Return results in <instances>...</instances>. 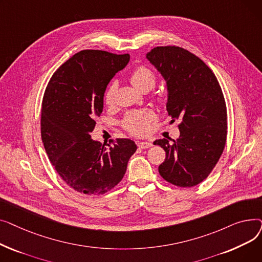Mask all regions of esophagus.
Wrapping results in <instances>:
<instances>
[{"mask_svg": "<svg viewBox=\"0 0 262 262\" xmlns=\"http://www.w3.org/2000/svg\"><path fill=\"white\" fill-rule=\"evenodd\" d=\"M153 145V143L152 142H149V141H142V142H139L138 143V146L140 147V148H148V147H150Z\"/></svg>", "mask_w": 262, "mask_h": 262, "instance_id": "1", "label": "esophagus"}]
</instances>
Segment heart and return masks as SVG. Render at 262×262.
<instances>
[{
  "instance_id": "heart-1",
  "label": "heart",
  "mask_w": 262,
  "mask_h": 262,
  "mask_svg": "<svg viewBox=\"0 0 262 262\" xmlns=\"http://www.w3.org/2000/svg\"><path fill=\"white\" fill-rule=\"evenodd\" d=\"M129 79L132 84L141 91H149L156 84V75L146 66L136 67L130 73ZM118 89L117 82H112L105 92L104 100L107 105H113L115 102V95ZM152 120V115L148 112H135L127 115L124 120V127L130 134L136 136H142L146 133L148 123Z\"/></svg>"
}]
</instances>
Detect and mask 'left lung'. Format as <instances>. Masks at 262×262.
Instances as JSON below:
<instances>
[{
	"instance_id": "8db88e82",
	"label": "left lung",
	"mask_w": 262,
	"mask_h": 262,
	"mask_svg": "<svg viewBox=\"0 0 262 262\" xmlns=\"http://www.w3.org/2000/svg\"><path fill=\"white\" fill-rule=\"evenodd\" d=\"M146 58L167 82V112L180 119V138L154 144L166 152L158 171L178 187H193L207 178L221 157L227 136L224 95L211 69L180 47H157Z\"/></svg>"
}]
</instances>
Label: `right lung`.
<instances>
[{"mask_svg": "<svg viewBox=\"0 0 262 262\" xmlns=\"http://www.w3.org/2000/svg\"><path fill=\"white\" fill-rule=\"evenodd\" d=\"M129 55L85 50L51 77L41 108V138L53 167L79 193L104 194L126 172L137 145L130 139L102 144L91 139L107 85L126 67Z\"/></svg>", "mask_w": 262, "mask_h": 262, "instance_id": "add662e5", "label": "right lung"}]
</instances>
